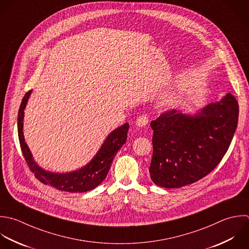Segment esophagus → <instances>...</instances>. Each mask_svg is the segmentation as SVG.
<instances>
[{"mask_svg":"<svg viewBox=\"0 0 249 249\" xmlns=\"http://www.w3.org/2000/svg\"><path fill=\"white\" fill-rule=\"evenodd\" d=\"M147 123H148V116L145 114L141 115L136 121V125L139 127H144L145 125H147Z\"/></svg>","mask_w":249,"mask_h":249,"instance_id":"obj_1","label":"esophagus"}]
</instances>
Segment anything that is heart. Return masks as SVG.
<instances>
[{"label":"heart","mask_w":249,"mask_h":249,"mask_svg":"<svg viewBox=\"0 0 249 249\" xmlns=\"http://www.w3.org/2000/svg\"><path fill=\"white\" fill-rule=\"evenodd\" d=\"M178 103V96L176 94H169L161 100V105L166 107H173Z\"/></svg>","instance_id":"b5f03b06"}]
</instances>
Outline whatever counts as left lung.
<instances>
[{"label": "left lung", "instance_id": "obj_1", "mask_svg": "<svg viewBox=\"0 0 249 249\" xmlns=\"http://www.w3.org/2000/svg\"><path fill=\"white\" fill-rule=\"evenodd\" d=\"M239 104L231 94L195 114L177 109L151 121V180L164 188H179L210 174L227 152L238 126Z\"/></svg>", "mask_w": 249, "mask_h": 249}]
</instances>
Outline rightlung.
<instances>
[{
    "label": "right lung",
    "mask_w": 249,
    "mask_h": 249,
    "mask_svg": "<svg viewBox=\"0 0 249 249\" xmlns=\"http://www.w3.org/2000/svg\"><path fill=\"white\" fill-rule=\"evenodd\" d=\"M31 93L32 90L28 91L22 99L17 118L20 147L31 172L34 173L35 177L43 184H48L61 191L82 193L96 188L106 178L115 154L126 142L129 123H125L117 129L113 130L105 140L104 143L93 157V159L81 169L62 174L45 171L35 162L33 155L27 143L25 142L23 135L24 110Z\"/></svg>",
    "instance_id": "obj_1"
}]
</instances>
